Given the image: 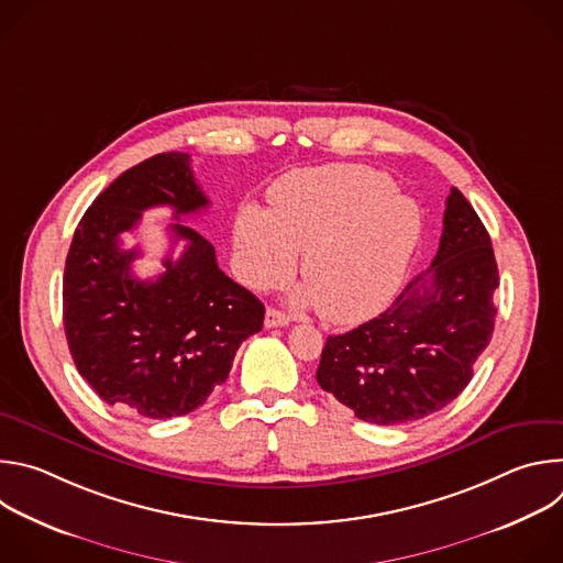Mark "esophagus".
<instances>
[{
  "label": "esophagus",
  "instance_id": "34e87169",
  "mask_svg": "<svg viewBox=\"0 0 563 563\" xmlns=\"http://www.w3.org/2000/svg\"><path fill=\"white\" fill-rule=\"evenodd\" d=\"M289 323H291V318L285 311L274 309V307H269L265 311V328H285Z\"/></svg>",
  "mask_w": 563,
  "mask_h": 563
}]
</instances>
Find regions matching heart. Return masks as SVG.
Segmentation results:
<instances>
[{
  "instance_id": "obj_1",
  "label": "heart",
  "mask_w": 563,
  "mask_h": 563,
  "mask_svg": "<svg viewBox=\"0 0 563 563\" xmlns=\"http://www.w3.org/2000/svg\"><path fill=\"white\" fill-rule=\"evenodd\" d=\"M423 233L415 200L394 194L387 174L330 165L283 178L267 211L243 207L233 240L252 287L283 280L302 250L300 302L332 323H358L404 280Z\"/></svg>"
}]
</instances>
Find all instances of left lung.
Returning <instances> with one entry per match:
<instances>
[{"label":"left lung","instance_id":"left-lung-1","mask_svg":"<svg viewBox=\"0 0 563 563\" xmlns=\"http://www.w3.org/2000/svg\"><path fill=\"white\" fill-rule=\"evenodd\" d=\"M497 287L490 235L465 196L452 189L430 269L376 318L328 336L318 385L376 426L439 412L465 389L493 339Z\"/></svg>","mask_w":563,"mask_h":563}]
</instances>
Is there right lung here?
<instances>
[{"mask_svg":"<svg viewBox=\"0 0 563 563\" xmlns=\"http://www.w3.org/2000/svg\"><path fill=\"white\" fill-rule=\"evenodd\" d=\"M174 220L209 207L189 153H157L115 178L79 220L64 267V330L73 363L96 394L146 419L183 417L227 380L245 339L263 330L265 307L218 269L216 250L187 224H172L178 261L155 280L133 276L137 250H122L142 211Z\"/></svg>","mask_w":563,"mask_h":563,"instance_id":"right-lung-1","label":"right lung"}]
</instances>
